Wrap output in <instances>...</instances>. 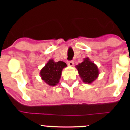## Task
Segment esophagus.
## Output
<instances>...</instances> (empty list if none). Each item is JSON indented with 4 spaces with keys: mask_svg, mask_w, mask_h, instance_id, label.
Returning <instances> with one entry per match:
<instances>
[{
    "mask_svg": "<svg viewBox=\"0 0 130 130\" xmlns=\"http://www.w3.org/2000/svg\"><path fill=\"white\" fill-rule=\"evenodd\" d=\"M67 64H68V65H69V66L72 67V66H73V64H74V63H73V61H69L67 62Z\"/></svg>",
    "mask_w": 130,
    "mask_h": 130,
    "instance_id": "esophagus-1",
    "label": "esophagus"
}]
</instances>
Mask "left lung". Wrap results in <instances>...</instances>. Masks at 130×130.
<instances>
[{
    "instance_id": "left-lung-1",
    "label": "left lung",
    "mask_w": 130,
    "mask_h": 130,
    "mask_svg": "<svg viewBox=\"0 0 130 130\" xmlns=\"http://www.w3.org/2000/svg\"><path fill=\"white\" fill-rule=\"evenodd\" d=\"M75 67L80 78L86 84L92 83L99 76V71L98 66L90 61L88 57L85 58L84 61L76 65Z\"/></svg>"
}]
</instances>
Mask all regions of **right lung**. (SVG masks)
Returning a JSON list of instances; mask_svg holds the SVG:
<instances>
[{
  "label": "right lung",
  "mask_w": 130,
  "mask_h": 130,
  "mask_svg": "<svg viewBox=\"0 0 130 130\" xmlns=\"http://www.w3.org/2000/svg\"><path fill=\"white\" fill-rule=\"evenodd\" d=\"M67 67V64L63 61L55 62L53 59H50L40 70L41 78L50 86H55L61 78L62 70Z\"/></svg>",
  "instance_id": "1"
}]
</instances>
